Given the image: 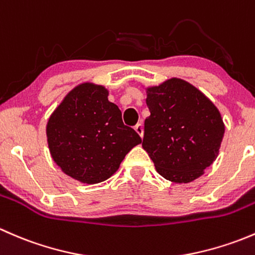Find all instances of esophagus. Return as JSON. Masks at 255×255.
<instances>
[{"mask_svg": "<svg viewBox=\"0 0 255 255\" xmlns=\"http://www.w3.org/2000/svg\"><path fill=\"white\" fill-rule=\"evenodd\" d=\"M134 130L140 135V137H143V125L142 123H137V125L134 126Z\"/></svg>", "mask_w": 255, "mask_h": 255, "instance_id": "1", "label": "esophagus"}]
</instances>
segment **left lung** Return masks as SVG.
<instances>
[{
  "label": "left lung",
  "mask_w": 255,
  "mask_h": 255,
  "mask_svg": "<svg viewBox=\"0 0 255 255\" xmlns=\"http://www.w3.org/2000/svg\"><path fill=\"white\" fill-rule=\"evenodd\" d=\"M150 116L143 148L156 171L170 181L190 182L217 158L225 125L215 105L189 82L170 79L146 90Z\"/></svg>",
  "instance_id": "1"
}]
</instances>
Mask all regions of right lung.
I'll list each match as a JSON object with an SVG mask.
<instances>
[{"label":"right lung","mask_w":255,"mask_h":255,"mask_svg":"<svg viewBox=\"0 0 255 255\" xmlns=\"http://www.w3.org/2000/svg\"><path fill=\"white\" fill-rule=\"evenodd\" d=\"M104 86L81 84L71 90L47 125L54 161L66 175L99 184L117 171L128 151L142 142L125 126L121 110L107 99Z\"/></svg>","instance_id":"add662e5"}]
</instances>
